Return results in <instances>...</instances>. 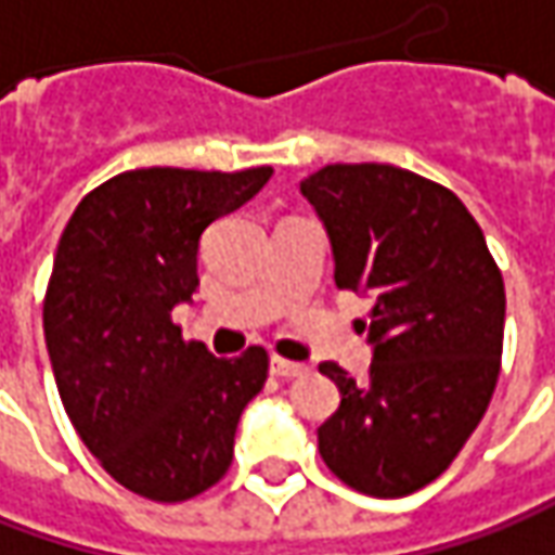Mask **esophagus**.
Masks as SVG:
<instances>
[{
  "mask_svg": "<svg viewBox=\"0 0 555 555\" xmlns=\"http://www.w3.org/2000/svg\"><path fill=\"white\" fill-rule=\"evenodd\" d=\"M310 369L304 365V362H292V359H273L270 362V374L273 377H282V380H292V377H300V374H307Z\"/></svg>",
  "mask_w": 555,
  "mask_h": 555,
  "instance_id": "esophagus-1",
  "label": "esophagus"
}]
</instances>
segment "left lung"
I'll return each instance as SVG.
<instances>
[{"mask_svg": "<svg viewBox=\"0 0 555 555\" xmlns=\"http://www.w3.org/2000/svg\"><path fill=\"white\" fill-rule=\"evenodd\" d=\"M300 193L332 236L337 288L374 297L369 384L319 365L340 390L319 454L356 491L405 498L451 467L498 387L501 267L467 205L409 168L325 165Z\"/></svg>", "mask_w": 555, "mask_h": 555, "instance_id": "8db88e82", "label": "left lung"}]
</instances>
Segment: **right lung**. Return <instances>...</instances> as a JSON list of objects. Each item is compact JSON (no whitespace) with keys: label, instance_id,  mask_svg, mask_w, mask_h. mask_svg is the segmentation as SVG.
I'll return each instance as SVG.
<instances>
[{"label":"right lung","instance_id":"obj_1","mask_svg":"<svg viewBox=\"0 0 555 555\" xmlns=\"http://www.w3.org/2000/svg\"><path fill=\"white\" fill-rule=\"evenodd\" d=\"M273 168H134L94 186L57 242L42 325L67 417L128 491L181 504L233 464L242 409L270 356L218 359L171 310L199 288L202 230L251 199Z\"/></svg>","mask_w":555,"mask_h":555}]
</instances>
